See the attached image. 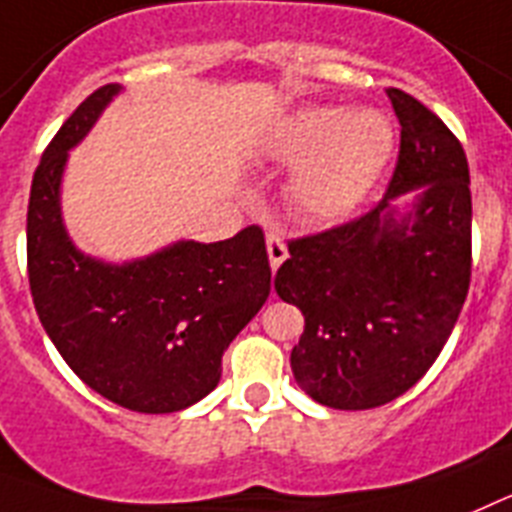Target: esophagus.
Here are the masks:
<instances>
[{
	"label": "esophagus",
	"mask_w": 512,
	"mask_h": 512,
	"mask_svg": "<svg viewBox=\"0 0 512 512\" xmlns=\"http://www.w3.org/2000/svg\"><path fill=\"white\" fill-rule=\"evenodd\" d=\"M265 244H268V260H270V268L278 270L283 265V260L288 257V247L283 242V237L278 231H268V237H265Z\"/></svg>",
	"instance_id": "esophagus-1"
}]
</instances>
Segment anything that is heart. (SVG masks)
Instances as JSON below:
<instances>
[{"label": "heart", "instance_id": "1", "mask_svg": "<svg viewBox=\"0 0 512 512\" xmlns=\"http://www.w3.org/2000/svg\"><path fill=\"white\" fill-rule=\"evenodd\" d=\"M394 146L389 121L376 110L306 108L288 118L273 157L301 170L293 201L311 219H337L361 201Z\"/></svg>", "mask_w": 512, "mask_h": 512}]
</instances>
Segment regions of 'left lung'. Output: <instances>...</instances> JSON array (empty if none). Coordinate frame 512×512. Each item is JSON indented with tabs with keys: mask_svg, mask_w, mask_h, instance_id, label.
Segmentation results:
<instances>
[{
	"mask_svg": "<svg viewBox=\"0 0 512 512\" xmlns=\"http://www.w3.org/2000/svg\"><path fill=\"white\" fill-rule=\"evenodd\" d=\"M399 157L384 198L332 229L288 242L275 291L304 314L293 379L314 402L371 410L428 373L471 281V190L461 141L407 92L389 87ZM420 189L416 211L393 198Z\"/></svg>",
	"mask_w": 512,
	"mask_h": 512,
	"instance_id": "obj_1",
	"label": "left lung"
}]
</instances>
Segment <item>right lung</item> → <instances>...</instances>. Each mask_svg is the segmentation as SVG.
I'll use <instances>...</instances> for the list:
<instances>
[{
	"instance_id": "1",
	"label": "right lung",
	"mask_w": 512,
	"mask_h": 512,
	"mask_svg": "<svg viewBox=\"0 0 512 512\" xmlns=\"http://www.w3.org/2000/svg\"><path fill=\"white\" fill-rule=\"evenodd\" d=\"M118 90L92 92L43 151L28 203L30 293L43 330L84 384L126 410L164 415L216 389L221 355L268 301L270 262L255 224L128 265H105L71 244L59 208L66 151Z\"/></svg>"
}]
</instances>
